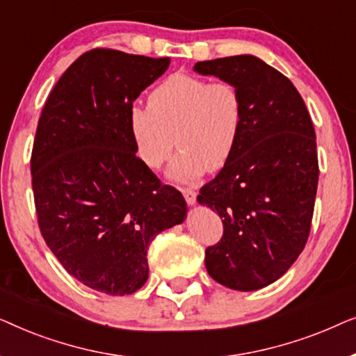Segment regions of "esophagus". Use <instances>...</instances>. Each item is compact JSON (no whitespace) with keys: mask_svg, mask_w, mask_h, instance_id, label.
<instances>
[{"mask_svg":"<svg viewBox=\"0 0 356 356\" xmlns=\"http://www.w3.org/2000/svg\"><path fill=\"white\" fill-rule=\"evenodd\" d=\"M181 191H183V196H184V199H186V202L189 204V206H193V204H196V196H197V193L194 191V189L183 188Z\"/></svg>","mask_w":356,"mask_h":356,"instance_id":"1","label":"esophagus"}]
</instances>
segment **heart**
I'll list each match as a JSON object with an SVG mask.
<instances>
[{
  "mask_svg": "<svg viewBox=\"0 0 356 356\" xmlns=\"http://www.w3.org/2000/svg\"><path fill=\"white\" fill-rule=\"evenodd\" d=\"M245 105L240 89L228 81L168 76L152 90L149 105L129 110V131L140 162L157 172L175 157L170 177L193 183L216 172L235 152L243 129ZM175 138H173L172 136Z\"/></svg>",
  "mask_w": 356,
  "mask_h": 356,
  "instance_id": "b5f03b06",
  "label": "heart"
}]
</instances>
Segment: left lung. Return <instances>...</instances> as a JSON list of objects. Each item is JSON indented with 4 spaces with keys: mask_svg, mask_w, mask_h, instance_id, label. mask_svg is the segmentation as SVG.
Listing matches in <instances>:
<instances>
[{
    "mask_svg": "<svg viewBox=\"0 0 356 356\" xmlns=\"http://www.w3.org/2000/svg\"><path fill=\"white\" fill-rule=\"evenodd\" d=\"M194 71L235 84L245 105L235 152L197 196L223 223L206 269L232 290L264 289L308 241L319 178L313 121L289 77L259 58L199 61Z\"/></svg>",
    "mask_w": 356,
    "mask_h": 356,
    "instance_id": "left-lung-1",
    "label": "left lung"
}]
</instances>
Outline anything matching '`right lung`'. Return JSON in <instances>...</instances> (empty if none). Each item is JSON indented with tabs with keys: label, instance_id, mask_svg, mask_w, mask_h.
Instances as JSON below:
<instances>
[{
	"label": "right lung",
	"instance_id": "1",
	"mask_svg": "<svg viewBox=\"0 0 356 356\" xmlns=\"http://www.w3.org/2000/svg\"><path fill=\"white\" fill-rule=\"evenodd\" d=\"M170 58L95 48L48 95L31 159L42 236L92 290L131 295L149 277L147 250L186 218L183 194L136 157L129 110Z\"/></svg>",
	"mask_w": 356,
	"mask_h": 356
}]
</instances>
